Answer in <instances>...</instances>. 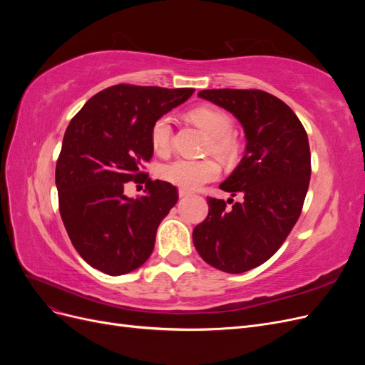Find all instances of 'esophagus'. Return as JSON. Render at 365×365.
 <instances>
[{"label":"esophagus","instance_id":"1","mask_svg":"<svg viewBox=\"0 0 365 365\" xmlns=\"http://www.w3.org/2000/svg\"><path fill=\"white\" fill-rule=\"evenodd\" d=\"M178 195H180V197H185V196H189L190 193H189V192H187V190H182V189H180Z\"/></svg>","mask_w":365,"mask_h":365}]
</instances>
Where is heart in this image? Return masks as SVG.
Returning <instances> with one entry per match:
<instances>
[{
    "label": "heart",
    "instance_id": "heart-1",
    "mask_svg": "<svg viewBox=\"0 0 365 365\" xmlns=\"http://www.w3.org/2000/svg\"><path fill=\"white\" fill-rule=\"evenodd\" d=\"M197 126H201L212 137L208 150L216 155L228 158L236 152V143L231 138L233 123L231 118L220 109L201 106L189 114ZM172 143V118L169 115L158 117L150 128V145L152 149L160 155L165 153ZM220 173L219 164L213 160H187L178 158L160 168V176L182 190H196L202 184L215 181Z\"/></svg>",
    "mask_w": 365,
    "mask_h": 365
}]
</instances>
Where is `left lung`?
Instances as JSON below:
<instances>
[{"label":"left lung","instance_id":"left-lung-1","mask_svg":"<svg viewBox=\"0 0 365 365\" xmlns=\"http://www.w3.org/2000/svg\"><path fill=\"white\" fill-rule=\"evenodd\" d=\"M201 98L233 114L245 132V155L219 185L240 202L207 197L208 215L193 244L213 268L230 274L267 262L300 217L311 180V150L302 121L275 96L260 90H204Z\"/></svg>","mask_w":365,"mask_h":365}]
</instances>
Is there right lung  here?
Returning a JSON list of instances; mask_svg holds the SVG:
<instances>
[{"label":"right lung","mask_w":365,"mask_h":365,"mask_svg":"<svg viewBox=\"0 0 365 365\" xmlns=\"http://www.w3.org/2000/svg\"><path fill=\"white\" fill-rule=\"evenodd\" d=\"M193 91L120 83L93 96L70 121L56 163L59 212L73 247L93 268L128 274L152 254L178 190L143 172L153 153L150 128ZM128 182H145L147 195L128 198Z\"/></svg>","instance_id":"obj_1"}]
</instances>
